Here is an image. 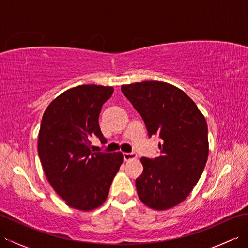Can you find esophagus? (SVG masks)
<instances>
[{"label":"esophagus","mask_w":248,"mask_h":248,"mask_svg":"<svg viewBox=\"0 0 248 248\" xmlns=\"http://www.w3.org/2000/svg\"><path fill=\"white\" fill-rule=\"evenodd\" d=\"M136 157V155L134 152H124V161H129V160H133Z\"/></svg>","instance_id":"1"}]
</instances>
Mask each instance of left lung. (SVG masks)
Instances as JSON below:
<instances>
[{
	"instance_id": "1",
	"label": "left lung",
	"mask_w": 248,
	"mask_h": 248,
	"mask_svg": "<svg viewBox=\"0 0 248 248\" xmlns=\"http://www.w3.org/2000/svg\"><path fill=\"white\" fill-rule=\"evenodd\" d=\"M141 116L148 136L159 135L160 155L141 157L135 186L147 207L166 210L182 202L196 186L209 155L208 125L197 105L178 87L160 81L121 86Z\"/></svg>"
}]
</instances>
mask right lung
Returning <instances> with one entry per match:
<instances>
[{"label":"right lung","instance_id":"right-lung-1","mask_svg":"<svg viewBox=\"0 0 248 248\" xmlns=\"http://www.w3.org/2000/svg\"><path fill=\"white\" fill-rule=\"evenodd\" d=\"M114 88L80 85L46 108L38 135V155L48 181L66 203L82 211L101 205L123 164L121 152H93L91 139L107 140L99 127L102 105Z\"/></svg>","mask_w":248,"mask_h":248}]
</instances>
